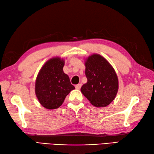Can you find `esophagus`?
<instances>
[{
  "instance_id": "esophagus-1",
  "label": "esophagus",
  "mask_w": 154,
  "mask_h": 154,
  "mask_svg": "<svg viewBox=\"0 0 154 154\" xmlns=\"http://www.w3.org/2000/svg\"><path fill=\"white\" fill-rule=\"evenodd\" d=\"M81 86H82V84H78V85H76V86H75V88H76V89H77V90H80Z\"/></svg>"
}]
</instances>
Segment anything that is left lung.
Here are the masks:
<instances>
[{"label":"left lung","mask_w":154,"mask_h":154,"mask_svg":"<svg viewBox=\"0 0 154 154\" xmlns=\"http://www.w3.org/2000/svg\"><path fill=\"white\" fill-rule=\"evenodd\" d=\"M87 82L81 92L96 107H106L114 100L118 90V79L114 69L100 54L86 60Z\"/></svg>","instance_id":"1"}]
</instances>
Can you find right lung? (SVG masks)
I'll return each mask as SVG.
<instances>
[{"instance_id": "1", "label": "right lung", "mask_w": 154, "mask_h": 154, "mask_svg": "<svg viewBox=\"0 0 154 154\" xmlns=\"http://www.w3.org/2000/svg\"><path fill=\"white\" fill-rule=\"evenodd\" d=\"M64 60L58 57L47 61L38 74L35 93L43 107L56 109L64 102L66 96L75 87L63 71Z\"/></svg>"}]
</instances>
